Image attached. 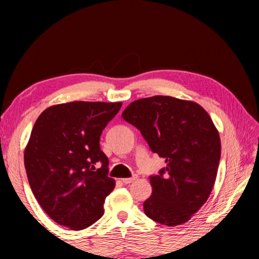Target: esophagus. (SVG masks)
<instances>
[{
    "label": "esophagus",
    "instance_id": "1",
    "mask_svg": "<svg viewBox=\"0 0 259 259\" xmlns=\"http://www.w3.org/2000/svg\"><path fill=\"white\" fill-rule=\"evenodd\" d=\"M136 179H137V177L134 176V177H130V178H123V179H122V182H123L124 184H130V183H133L134 181H136Z\"/></svg>",
    "mask_w": 259,
    "mask_h": 259
}]
</instances>
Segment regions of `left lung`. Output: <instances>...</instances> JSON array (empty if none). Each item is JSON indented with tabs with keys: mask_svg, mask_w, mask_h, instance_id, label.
<instances>
[{
	"mask_svg": "<svg viewBox=\"0 0 259 259\" xmlns=\"http://www.w3.org/2000/svg\"><path fill=\"white\" fill-rule=\"evenodd\" d=\"M122 117L135 125L153 153L165 160L150 176L152 195L144 211L166 226L182 225L208 200L221 159V138L199 104L169 96L138 99Z\"/></svg>",
	"mask_w": 259,
	"mask_h": 259,
	"instance_id": "1",
	"label": "left lung"
}]
</instances>
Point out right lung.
Wrapping results in <instances>:
<instances>
[{"mask_svg":"<svg viewBox=\"0 0 259 259\" xmlns=\"http://www.w3.org/2000/svg\"><path fill=\"white\" fill-rule=\"evenodd\" d=\"M122 103L72 102L47 108L37 117L25 148L29 186L48 216L80 231L104 213L115 187L100 135Z\"/></svg>","mask_w":259,"mask_h":259,"instance_id":"1","label":"right lung"}]
</instances>
